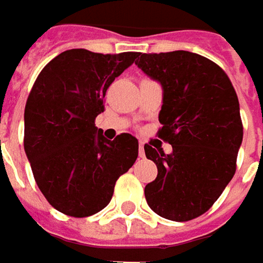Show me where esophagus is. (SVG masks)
Here are the masks:
<instances>
[{"label":"esophagus","instance_id":"34e87169","mask_svg":"<svg viewBox=\"0 0 263 263\" xmlns=\"http://www.w3.org/2000/svg\"><path fill=\"white\" fill-rule=\"evenodd\" d=\"M139 157L140 158L145 157V145H143V143H140V145H139Z\"/></svg>","mask_w":263,"mask_h":263}]
</instances>
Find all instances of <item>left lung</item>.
<instances>
[{"instance_id":"1","label":"left lung","mask_w":263,"mask_h":263,"mask_svg":"<svg viewBox=\"0 0 263 263\" xmlns=\"http://www.w3.org/2000/svg\"><path fill=\"white\" fill-rule=\"evenodd\" d=\"M136 66L162 87L158 137L171 154L145 145L157 178L145 187L149 208L171 221L205 214L236 173L243 126L236 90L205 57L173 51L139 54Z\"/></svg>"}]
</instances>
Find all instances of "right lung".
<instances>
[{"instance_id": "1", "label": "right lung", "mask_w": 263, "mask_h": 263, "mask_svg": "<svg viewBox=\"0 0 263 263\" xmlns=\"http://www.w3.org/2000/svg\"><path fill=\"white\" fill-rule=\"evenodd\" d=\"M137 52L68 49L39 73L25 108V152L36 184L57 211L90 217L109 203L118 177L139 154L128 133L108 140L95 118L106 89Z\"/></svg>"}]
</instances>
